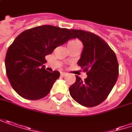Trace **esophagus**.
Wrapping results in <instances>:
<instances>
[{
	"label": "esophagus",
	"instance_id": "esophagus-1",
	"mask_svg": "<svg viewBox=\"0 0 132 132\" xmlns=\"http://www.w3.org/2000/svg\"><path fill=\"white\" fill-rule=\"evenodd\" d=\"M68 75V73H64V72H62L61 73V76H65Z\"/></svg>",
	"mask_w": 132,
	"mask_h": 132
}]
</instances>
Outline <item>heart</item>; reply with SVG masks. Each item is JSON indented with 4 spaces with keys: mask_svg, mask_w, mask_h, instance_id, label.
I'll use <instances>...</instances> for the list:
<instances>
[{
    "mask_svg": "<svg viewBox=\"0 0 132 132\" xmlns=\"http://www.w3.org/2000/svg\"><path fill=\"white\" fill-rule=\"evenodd\" d=\"M76 44H80V42H79V41H76V40L70 41L69 43H68V46H69V45H76Z\"/></svg>",
    "mask_w": 132,
    "mask_h": 132,
    "instance_id": "1",
    "label": "heart"
}]
</instances>
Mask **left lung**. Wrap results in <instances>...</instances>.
Here are the masks:
<instances>
[{
	"mask_svg": "<svg viewBox=\"0 0 132 132\" xmlns=\"http://www.w3.org/2000/svg\"><path fill=\"white\" fill-rule=\"evenodd\" d=\"M74 38L83 44L77 64L87 72L84 80L76 76L70 94L79 104L94 107L102 103L114 88L119 75V64L114 52L102 38L81 30H70Z\"/></svg>",
	"mask_w": 132,
	"mask_h": 132,
	"instance_id": "8db88e82",
	"label": "left lung"
}]
</instances>
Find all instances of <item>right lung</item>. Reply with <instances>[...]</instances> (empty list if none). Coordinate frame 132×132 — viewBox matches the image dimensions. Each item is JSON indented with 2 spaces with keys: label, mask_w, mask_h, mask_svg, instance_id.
Wrapping results in <instances>:
<instances>
[{
  "label": "right lung",
  "mask_w": 132,
  "mask_h": 132,
  "mask_svg": "<svg viewBox=\"0 0 132 132\" xmlns=\"http://www.w3.org/2000/svg\"><path fill=\"white\" fill-rule=\"evenodd\" d=\"M70 30L51 25L39 26L22 32L7 50L5 66L10 84L24 99L37 100L47 95L59 71L45 70V56L68 40Z\"/></svg>",
  "instance_id": "1"
}]
</instances>
